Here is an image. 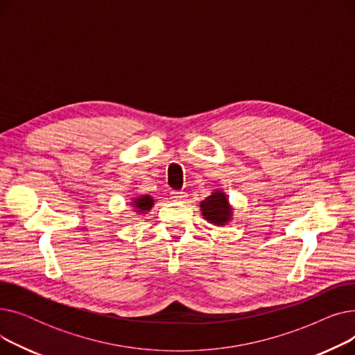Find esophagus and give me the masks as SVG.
<instances>
[{
	"mask_svg": "<svg viewBox=\"0 0 355 355\" xmlns=\"http://www.w3.org/2000/svg\"><path fill=\"white\" fill-rule=\"evenodd\" d=\"M171 198H174V200H185V198H187V193L174 190V191H171Z\"/></svg>",
	"mask_w": 355,
	"mask_h": 355,
	"instance_id": "obj_1",
	"label": "esophagus"
}]
</instances>
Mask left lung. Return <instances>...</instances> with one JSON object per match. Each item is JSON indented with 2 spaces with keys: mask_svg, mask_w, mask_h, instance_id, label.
<instances>
[{
  "mask_svg": "<svg viewBox=\"0 0 355 355\" xmlns=\"http://www.w3.org/2000/svg\"><path fill=\"white\" fill-rule=\"evenodd\" d=\"M201 213L207 221L216 226H225L232 217V209L225 193L216 191L200 204Z\"/></svg>",
  "mask_w": 355,
  "mask_h": 355,
  "instance_id": "1",
  "label": "left lung"
}]
</instances>
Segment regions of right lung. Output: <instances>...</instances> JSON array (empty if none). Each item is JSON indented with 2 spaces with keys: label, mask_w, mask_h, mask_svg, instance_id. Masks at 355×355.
<instances>
[{
  "label": "right lung",
  "mask_w": 355,
  "mask_h": 355,
  "mask_svg": "<svg viewBox=\"0 0 355 355\" xmlns=\"http://www.w3.org/2000/svg\"><path fill=\"white\" fill-rule=\"evenodd\" d=\"M132 206L137 207V210L139 213H146L148 210H151V207L154 206V200H153V197H149V196H141V197L134 200Z\"/></svg>",
  "instance_id": "right-lung-1"
}]
</instances>
